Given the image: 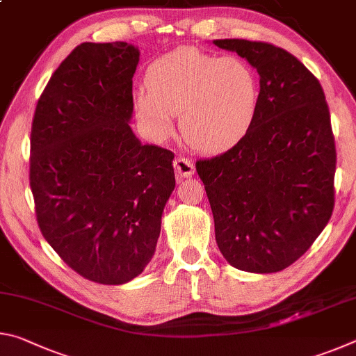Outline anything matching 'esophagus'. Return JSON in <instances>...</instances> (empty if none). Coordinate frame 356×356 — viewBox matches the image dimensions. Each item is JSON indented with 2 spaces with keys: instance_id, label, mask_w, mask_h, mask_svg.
<instances>
[{
  "instance_id": "obj_1",
  "label": "esophagus",
  "mask_w": 356,
  "mask_h": 356,
  "mask_svg": "<svg viewBox=\"0 0 356 356\" xmlns=\"http://www.w3.org/2000/svg\"><path fill=\"white\" fill-rule=\"evenodd\" d=\"M174 171H176V176L177 177H190L195 174V166L190 160H186L185 156H177L176 160H174Z\"/></svg>"
}]
</instances>
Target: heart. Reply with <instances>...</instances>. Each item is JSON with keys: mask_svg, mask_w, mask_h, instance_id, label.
<instances>
[{"mask_svg": "<svg viewBox=\"0 0 356 356\" xmlns=\"http://www.w3.org/2000/svg\"><path fill=\"white\" fill-rule=\"evenodd\" d=\"M146 88L135 97L144 129L165 140L174 134V114L180 113L185 141L204 154L234 147L254 120L257 83L238 58L179 48L152 63Z\"/></svg>", "mask_w": 356, "mask_h": 356, "instance_id": "obj_1", "label": "heart"}]
</instances>
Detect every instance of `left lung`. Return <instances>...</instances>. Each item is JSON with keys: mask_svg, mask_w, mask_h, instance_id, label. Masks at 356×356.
Returning a JSON list of instances; mask_svg holds the SVG:
<instances>
[{"mask_svg": "<svg viewBox=\"0 0 356 356\" xmlns=\"http://www.w3.org/2000/svg\"><path fill=\"white\" fill-rule=\"evenodd\" d=\"M259 74L251 127L227 152L196 161L216 245L250 273L287 268L309 250L334 207L336 147L317 78L280 47L216 39Z\"/></svg>", "mask_w": 356, "mask_h": 356, "instance_id": "1", "label": "left lung"}]
</instances>
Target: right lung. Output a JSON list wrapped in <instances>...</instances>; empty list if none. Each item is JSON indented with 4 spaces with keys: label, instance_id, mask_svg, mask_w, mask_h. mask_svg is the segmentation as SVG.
<instances>
[{
    "label": "right lung",
    "instance_id": "right-lung-1",
    "mask_svg": "<svg viewBox=\"0 0 356 356\" xmlns=\"http://www.w3.org/2000/svg\"><path fill=\"white\" fill-rule=\"evenodd\" d=\"M127 42L78 45L35 106L29 185L42 236L78 275L125 284L143 273L176 186L171 150L141 144L130 127Z\"/></svg>",
    "mask_w": 356,
    "mask_h": 356
}]
</instances>
